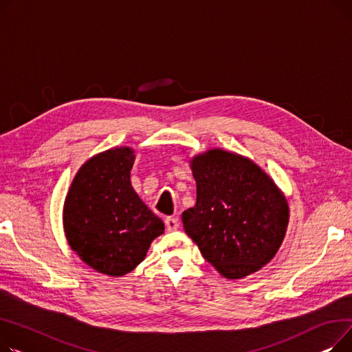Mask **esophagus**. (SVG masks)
I'll list each match as a JSON object with an SVG mask.
<instances>
[{
    "instance_id": "1",
    "label": "esophagus",
    "mask_w": 352,
    "mask_h": 352,
    "mask_svg": "<svg viewBox=\"0 0 352 352\" xmlns=\"http://www.w3.org/2000/svg\"><path fill=\"white\" fill-rule=\"evenodd\" d=\"M164 224H166L168 232H175L179 229V220L176 217H166L164 219Z\"/></svg>"
}]
</instances>
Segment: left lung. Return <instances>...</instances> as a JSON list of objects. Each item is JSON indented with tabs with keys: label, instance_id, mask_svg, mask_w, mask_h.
I'll return each mask as SVG.
<instances>
[{
	"label": "left lung",
	"instance_id": "8db88e82",
	"mask_svg": "<svg viewBox=\"0 0 352 352\" xmlns=\"http://www.w3.org/2000/svg\"><path fill=\"white\" fill-rule=\"evenodd\" d=\"M195 208L183 229L227 278H243L270 261L288 224L285 197L250 159L213 149L192 160Z\"/></svg>",
	"mask_w": 352,
	"mask_h": 352
}]
</instances>
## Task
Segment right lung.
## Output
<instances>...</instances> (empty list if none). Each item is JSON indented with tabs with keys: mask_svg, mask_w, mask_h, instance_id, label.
<instances>
[{
	"mask_svg": "<svg viewBox=\"0 0 352 352\" xmlns=\"http://www.w3.org/2000/svg\"><path fill=\"white\" fill-rule=\"evenodd\" d=\"M116 148L89 159L76 173L64 209L72 250L96 272L119 277L143 261L163 221L131 183L135 156Z\"/></svg>",
	"mask_w": 352,
	"mask_h": 352,
	"instance_id": "right-lung-1",
	"label": "right lung"
}]
</instances>
